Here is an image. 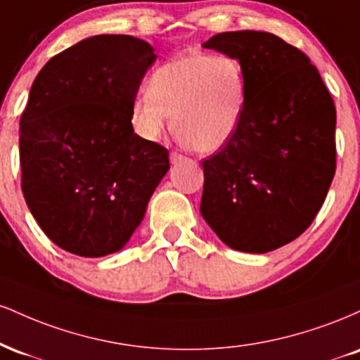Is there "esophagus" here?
<instances>
[{"mask_svg": "<svg viewBox=\"0 0 360 360\" xmlns=\"http://www.w3.org/2000/svg\"><path fill=\"white\" fill-rule=\"evenodd\" d=\"M186 157L183 154H179V152H171V162H181V160H184Z\"/></svg>", "mask_w": 360, "mask_h": 360, "instance_id": "esophagus-1", "label": "esophagus"}]
</instances>
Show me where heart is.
I'll use <instances>...</instances> for the list:
<instances>
[{
    "instance_id": "b5f03b06",
    "label": "heart",
    "mask_w": 360,
    "mask_h": 360,
    "mask_svg": "<svg viewBox=\"0 0 360 360\" xmlns=\"http://www.w3.org/2000/svg\"><path fill=\"white\" fill-rule=\"evenodd\" d=\"M245 91L235 57L188 53L155 69L147 93L131 106V122L143 139L159 140L172 115V130L184 146L213 154L238 131Z\"/></svg>"
}]
</instances>
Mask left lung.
<instances>
[{
    "instance_id": "left-lung-1",
    "label": "left lung",
    "mask_w": 360,
    "mask_h": 360,
    "mask_svg": "<svg viewBox=\"0 0 360 360\" xmlns=\"http://www.w3.org/2000/svg\"><path fill=\"white\" fill-rule=\"evenodd\" d=\"M245 72L235 137L203 160L200 212L233 250L266 254L315 220L335 176L332 96L300 49L267 32H223L203 44Z\"/></svg>"
}]
</instances>
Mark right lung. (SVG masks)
<instances>
[{
	"mask_svg": "<svg viewBox=\"0 0 360 360\" xmlns=\"http://www.w3.org/2000/svg\"><path fill=\"white\" fill-rule=\"evenodd\" d=\"M155 53L96 35L53 56L20 118L22 191L44 233L81 257L122 250L169 171V152L134 134L131 106Z\"/></svg>",
	"mask_w": 360,
	"mask_h": 360,
	"instance_id": "right-lung-1",
	"label": "right lung"
}]
</instances>
